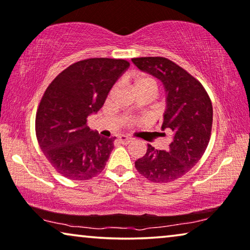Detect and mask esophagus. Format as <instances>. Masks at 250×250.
Returning a JSON list of instances; mask_svg holds the SVG:
<instances>
[{
  "label": "esophagus",
  "instance_id": "esophagus-1",
  "mask_svg": "<svg viewBox=\"0 0 250 250\" xmlns=\"http://www.w3.org/2000/svg\"><path fill=\"white\" fill-rule=\"evenodd\" d=\"M131 138H129V137L126 136H120L119 137V142H120L121 144H124V145H126V144H129L130 142H131Z\"/></svg>",
  "mask_w": 250,
  "mask_h": 250
}]
</instances>
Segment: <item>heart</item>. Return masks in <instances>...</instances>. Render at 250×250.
Listing matches in <instances>:
<instances>
[{
	"label": "heart",
	"mask_w": 250,
	"mask_h": 250,
	"mask_svg": "<svg viewBox=\"0 0 250 250\" xmlns=\"http://www.w3.org/2000/svg\"><path fill=\"white\" fill-rule=\"evenodd\" d=\"M133 86H135L136 91H152L155 95L157 90V83L155 79L152 77L146 75H138L133 78ZM138 124V120L133 118H129L126 120V125H135Z\"/></svg>",
	"instance_id": "obj_1"
}]
</instances>
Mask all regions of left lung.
<instances>
[{
    "mask_svg": "<svg viewBox=\"0 0 250 250\" xmlns=\"http://www.w3.org/2000/svg\"><path fill=\"white\" fill-rule=\"evenodd\" d=\"M131 61L163 83L167 111L162 130H171L173 139L167 152L147 145L145 156L137 160L135 167L149 181H174L190 171L205 153L212 132V102L202 83L171 60L146 56Z\"/></svg>",
    "mask_w": 250,
    "mask_h": 250,
    "instance_id": "left-lung-1",
    "label": "left lung"
}]
</instances>
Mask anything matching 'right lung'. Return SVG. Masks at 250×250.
I'll list each match as a JSON object with an SVG mask.
<instances>
[{
	"instance_id": "right-lung-1",
	"label": "right lung",
	"mask_w": 250,
	"mask_h": 250,
	"mask_svg": "<svg viewBox=\"0 0 250 250\" xmlns=\"http://www.w3.org/2000/svg\"><path fill=\"white\" fill-rule=\"evenodd\" d=\"M130 63L122 59L78 61L55 77L36 112L38 145L56 172L70 180H89L104 170L114 147L87 125Z\"/></svg>"
}]
</instances>
